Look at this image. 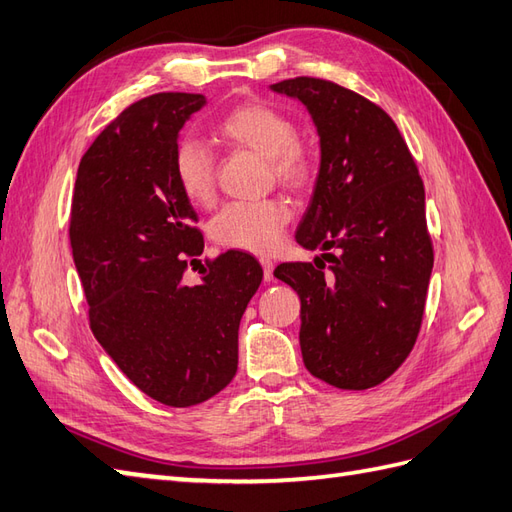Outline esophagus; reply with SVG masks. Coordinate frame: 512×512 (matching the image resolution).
<instances>
[{
  "label": "esophagus",
  "instance_id": "esophagus-1",
  "mask_svg": "<svg viewBox=\"0 0 512 512\" xmlns=\"http://www.w3.org/2000/svg\"><path fill=\"white\" fill-rule=\"evenodd\" d=\"M260 265H263V276L267 282L273 280V260L271 258H260Z\"/></svg>",
  "mask_w": 512,
  "mask_h": 512
}]
</instances>
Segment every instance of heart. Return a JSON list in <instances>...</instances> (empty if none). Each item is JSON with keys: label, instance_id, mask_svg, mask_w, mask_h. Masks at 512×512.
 I'll list each match as a JSON object with an SVG mask.
<instances>
[{"label": "heart", "instance_id": "obj_1", "mask_svg": "<svg viewBox=\"0 0 512 512\" xmlns=\"http://www.w3.org/2000/svg\"><path fill=\"white\" fill-rule=\"evenodd\" d=\"M215 132L219 139L265 156L280 184L291 189L313 176V156L297 141L295 123L284 112L267 104H243L223 115ZM173 176L182 195L195 206H208L215 199V156L193 139H184L173 152ZM291 206L280 197L256 202H232L223 206L210 223V234L221 247L269 254L282 241Z\"/></svg>", "mask_w": 512, "mask_h": 512}]
</instances>
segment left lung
<instances>
[{
    "instance_id": "left-lung-1",
    "label": "left lung",
    "mask_w": 512,
    "mask_h": 512,
    "mask_svg": "<svg viewBox=\"0 0 512 512\" xmlns=\"http://www.w3.org/2000/svg\"><path fill=\"white\" fill-rule=\"evenodd\" d=\"M313 117L321 167L295 239L323 249L315 263H282L273 276L302 302L306 369L336 389L365 391L413 352L434 263L417 162L386 112L341 84H271Z\"/></svg>"
}]
</instances>
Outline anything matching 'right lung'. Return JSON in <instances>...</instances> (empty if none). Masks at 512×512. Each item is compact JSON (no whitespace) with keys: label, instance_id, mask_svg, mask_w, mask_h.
<instances>
[{"label":"right lung","instance_id":"add662e5","mask_svg":"<svg viewBox=\"0 0 512 512\" xmlns=\"http://www.w3.org/2000/svg\"><path fill=\"white\" fill-rule=\"evenodd\" d=\"M206 104L156 93L110 121L80 160L69 241L99 345L152 400L189 408L217 395L239 365V326L263 280L252 254L186 263L204 252L197 213L173 176L178 132Z\"/></svg>","mask_w":512,"mask_h":512}]
</instances>
